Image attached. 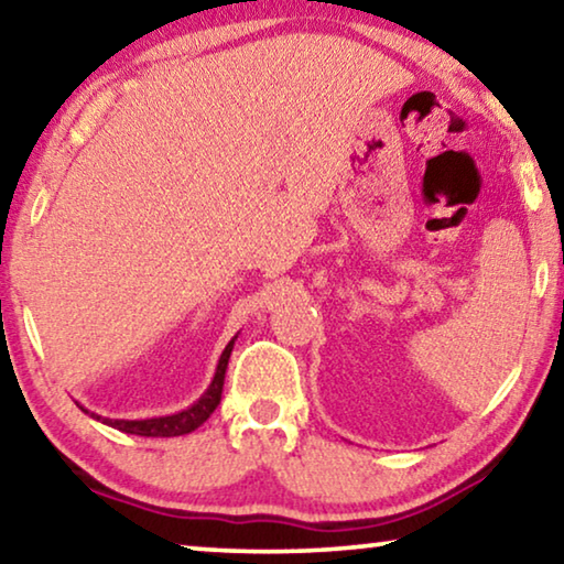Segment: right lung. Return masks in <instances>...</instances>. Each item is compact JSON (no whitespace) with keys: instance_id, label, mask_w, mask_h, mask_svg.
Segmentation results:
<instances>
[{"instance_id":"add662e5","label":"right lung","mask_w":564,"mask_h":564,"mask_svg":"<svg viewBox=\"0 0 564 564\" xmlns=\"http://www.w3.org/2000/svg\"><path fill=\"white\" fill-rule=\"evenodd\" d=\"M239 335H234L227 348H224L219 366H216V372L212 378L209 388H206L204 395L194 401L188 409L171 413V415H155V419H138V421H128V419H102L98 413H90L88 409H80L90 415V419L106 423L110 429H118L123 433H133V436H151V438H169V436H184V433L196 431L202 423L209 419V415L216 411V405L221 401V388H224V376H227V366H229V355L234 350V340Z\"/></svg>"}]
</instances>
